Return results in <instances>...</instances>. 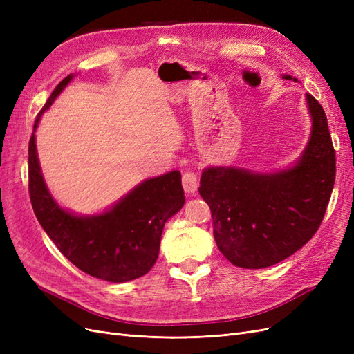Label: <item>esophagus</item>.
Here are the masks:
<instances>
[{
  "instance_id": "1",
  "label": "esophagus",
  "mask_w": 354,
  "mask_h": 354,
  "mask_svg": "<svg viewBox=\"0 0 354 354\" xmlns=\"http://www.w3.org/2000/svg\"><path fill=\"white\" fill-rule=\"evenodd\" d=\"M183 189L189 195H194L198 190V177L194 171H187L183 174Z\"/></svg>"
}]
</instances>
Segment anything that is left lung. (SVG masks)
Returning a JSON list of instances; mask_svg holds the SVG:
<instances>
[{
	"label": "left lung",
	"mask_w": 354,
	"mask_h": 354,
	"mask_svg": "<svg viewBox=\"0 0 354 354\" xmlns=\"http://www.w3.org/2000/svg\"><path fill=\"white\" fill-rule=\"evenodd\" d=\"M283 80L295 81L291 75ZM312 131L291 167L259 173L239 167L202 171L199 194L212 214L220 252L242 269H264L312 239L335 181V151L322 106L306 94Z\"/></svg>",
	"instance_id": "obj_1"
}]
</instances>
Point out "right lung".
I'll return each mask as SVG.
<instances>
[{"mask_svg": "<svg viewBox=\"0 0 354 354\" xmlns=\"http://www.w3.org/2000/svg\"><path fill=\"white\" fill-rule=\"evenodd\" d=\"M72 80L71 73L57 85L34 124L28 158L32 208L50 239L80 270L113 283L133 281L152 269L167 220L185 205L181 174L169 171L146 178L112 207L93 216L60 207L42 176L35 131L42 113Z\"/></svg>", "mask_w": 354, "mask_h": 354, "instance_id": "obj_1", "label": "right lung"}]
</instances>
